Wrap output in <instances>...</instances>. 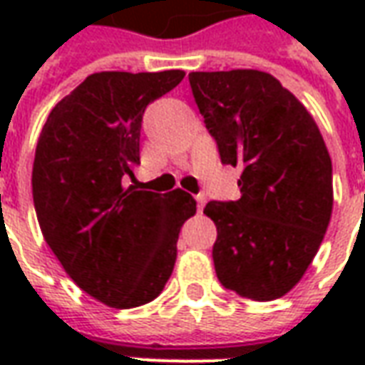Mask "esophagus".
<instances>
[{
    "mask_svg": "<svg viewBox=\"0 0 365 365\" xmlns=\"http://www.w3.org/2000/svg\"><path fill=\"white\" fill-rule=\"evenodd\" d=\"M195 199H197V211L201 213V211H203V207H205L207 199H205V195H197Z\"/></svg>",
    "mask_w": 365,
    "mask_h": 365,
    "instance_id": "obj_1",
    "label": "esophagus"
}]
</instances>
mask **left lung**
I'll list each match as a JSON object with an SVG mask.
<instances>
[{
  "mask_svg": "<svg viewBox=\"0 0 365 365\" xmlns=\"http://www.w3.org/2000/svg\"><path fill=\"white\" fill-rule=\"evenodd\" d=\"M222 164L240 168L238 201H209L215 272L254 301L283 297L319 252L332 215V162L313 115L260 70L191 72Z\"/></svg>",
  "mask_w": 365,
  "mask_h": 365,
  "instance_id": "left-lung-1",
  "label": "left lung"
}]
</instances>
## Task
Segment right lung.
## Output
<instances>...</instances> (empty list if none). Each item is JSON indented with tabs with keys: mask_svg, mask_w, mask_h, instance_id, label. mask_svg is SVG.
Here are the masks:
<instances>
[{
	"mask_svg": "<svg viewBox=\"0 0 365 365\" xmlns=\"http://www.w3.org/2000/svg\"><path fill=\"white\" fill-rule=\"evenodd\" d=\"M183 76H88L52 109L36 143L31 183L44 240L76 285L113 309L158 297L182 225L195 215V199L180 187L154 193L125 185L140 164L146 105Z\"/></svg>",
	"mask_w": 365,
	"mask_h": 365,
	"instance_id": "1",
	"label": "right lung"
}]
</instances>
